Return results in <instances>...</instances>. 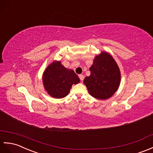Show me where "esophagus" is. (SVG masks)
Instances as JSON below:
<instances>
[{
    "label": "esophagus",
    "mask_w": 153,
    "mask_h": 153,
    "mask_svg": "<svg viewBox=\"0 0 153 153\" xmlns=\"http://www.w3.org/2000/svg\"><path fill=\"white\" fill-rule=\"evenodd\" d=\"M79 78H80V80L82 81V82L83 80H84V75H82V74H79Z\"/></svg>",
    "instance_id": "obj_1"
}]
</instances>
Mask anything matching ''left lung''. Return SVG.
<instances>
[{
    "instance_id": "8db88e82",
    "label": "left lung",
    "mask_w": 153,
    "mask_h": 153,
    "mask_svg": "<svg viewBox=\"0 0 153 153\" xmlns=\"http://www.w3.org/2000/svg\"><path fill=\"white\" fill-rule=\"evenodd\" d=\"M90 75L84 79V84L91 96L106 100L115 93L120 82V72L113 57L107 52H101L90 67Z\"/></svg>"
}]
</instances>
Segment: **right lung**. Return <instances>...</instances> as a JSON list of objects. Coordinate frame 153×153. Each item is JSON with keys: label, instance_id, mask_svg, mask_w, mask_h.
I'll list each match as a JSON object with an SVG mask.
<instances>
[{"label": "right lung", "instance_id": "1", "mask_svg": "<svg viewBox=\"0 0 153 153\" xmlns=\"http://www.w3.org/2000/svg\"><path fill=\"white\" fill-rule=\"evenodd\" d=\"M42 81L45 89L53 97L63 98L67 96L73 84L80 79L73 70L67 69L60 62H53L44 72Z\"/></svg>", "mask_w": 153, "mask_h": 153}]
</instances>
